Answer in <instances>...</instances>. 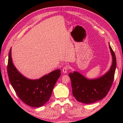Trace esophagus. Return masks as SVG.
<instances>
[{
    "label": "esophagus",
    "mask_w": 123,
    "mask_h": 123,
    "mask_svg": "<svg viewBox=\"0 0 123 123\" xmlns=\"http://www.w3.org/2000/svg\"><path fill=\"white\" fill-rule=\"evenodd\" d=\"M69 68L68 66H65L63 68V69H62V72H63L64 74H67L68 71L69 70Z\"/></svg>",
    "instance_id": "obj_1"
}]
</instances>
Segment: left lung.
<instances>
[{
    "label": "left lung",
    "instance_id": "1",
    "mask_svg": "<svg viewBox=\"0 0 123 123\" xmlns=\"http://www.w3.org/2000/svg\"><path fill=\"white\" fill-rule=\"evenodd\" d=\"M113 57L110 70L99 78L88 79L80 73H70L73 96L78 101L88 104L103 99L107 95L113 84L116 67V58L113 49L109 45Z\"/></svg>",
    "mask_w": 123,
    "mask_h": 123
}]
</instances>
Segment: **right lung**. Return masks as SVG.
<instances>
[{"mask_svg": "<svg viewBox=\"0 0 123 123\" xmlns=\"http://www.w3.org/2000/svg\"><path fill=\"white\" fill-rule=\"evenodd\" d=\"M10 48L7 65L9 81L20 100L33 107L43 106L51 97L53 88L61 75L57 69L40 79L31 80L20 74L12 63Z\"/></svg>", "mask_w": 123, "mask_h": 123, "instance_id": "obj_1", "label": "right lung"}]
</instances>
